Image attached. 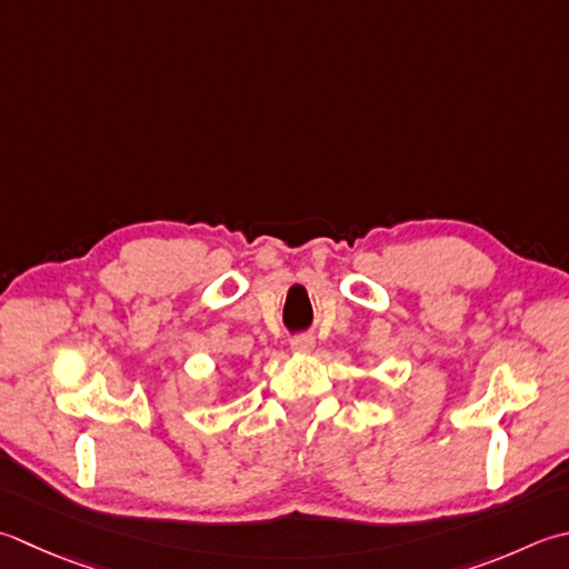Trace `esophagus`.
<instances>
[{
  "instance_id": "esophagus-1",
  "label": "esophagus",
  "mask_w": 569,
  "mask_h": 569,
  "mask_svg": "<svg viewBox=\"0 0 569 569\" xmlns=\"http://www.w3.org/2000/svg\"><path fill=\"white\" fill-rule=\"evenodd\" d=\"M291 348H293V352H310L316 348V338L308 336V332H300V336H296L291 340Z\"/></svg>"
}]
</instances>
